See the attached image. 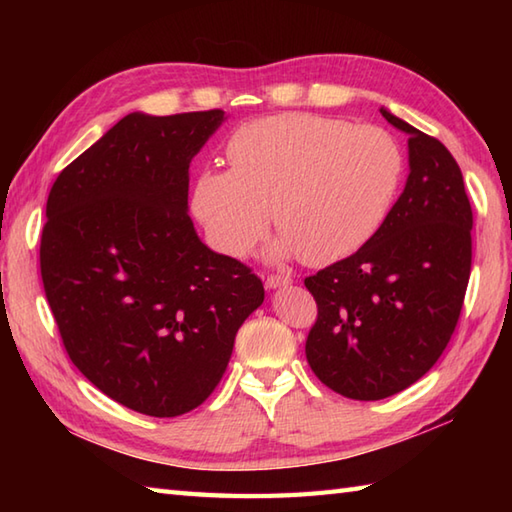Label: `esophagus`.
I'll return each instance as SVG.
<instances>
[{
	"instance_id": "1",
	"label": "esophagus",
	"mask_w": 512,
	"mask_h": 512,
	"mask_svg": "<svg viewBox=\"0 0 512 512\" xmlns=\"http://www.w3.org/2000/svg\"><path fill=\"white\" fill-rule=\"evenodd\" d=\"M292 284V279L286 275H268L266 279V288L268 290H277V288H286Z\"/></svg>"
}]
</instances>
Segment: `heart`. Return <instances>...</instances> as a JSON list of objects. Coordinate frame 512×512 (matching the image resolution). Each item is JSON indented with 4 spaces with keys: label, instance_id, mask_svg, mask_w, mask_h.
Returning <instances> with one entry per match:
<instances>
[{
    "label": "heart",
    "instance_id": "1",
    "mask_svg": "<svg viewBox=\"0 0 512 512\" xmlns=\"http://www.w3.org/2000/svg\"><path fill=\"white\" fill-rule=\"evenodd\" d=\"M231 169L206 167L191 209L224 255L242 257L275 213V255L325 266L361 250L383 228L405 178V154L383 127L332 116L279 114L239 127Z\"/></svg>",
    "mask_w": 512,
    "mask_h": 512
}]
</instances>
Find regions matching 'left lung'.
I'll list each match as a JSON object with an SVG mask.
<instances>
[{
	"instance_id": "1",
	"label": "left lung",
	"mask_w": 512,
	"mask_h": 512,
	"mask_svg": "<svg viewBox=\"0 0 512 512\" xmlns=\"http://www.w3.org/2000/svg\"><path fill=\"white\" fill-rule=\"evenodd\" d=\"M380 114L409 136L405 189L374 239L306 277L319 308L306 358L352 400L394 396L436 365L471 277L473 211L458 162L438 138Z\"/></svg>"
}]
</instances>
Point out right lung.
<instances>
[{
  "mask_svg": "<svg viewBox=\"0 0 512 512\" xmlns=\"http://www.w3.org/2000/svg\"><path fill=\"white\" fill-rule=\"evenodd\" d=\"M224 118L127 114L48 195L41 279L65 352L145 416L202 405L264 303L262 279L213 253L189 217V165Z\"/></svg>",
  "mask_w": 512,
  "mask_h": 512,
  "instance_id": "1",
  "label": "right lung"
}]
</instances>
